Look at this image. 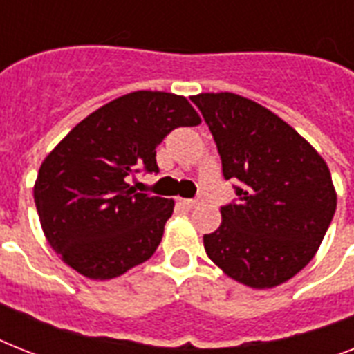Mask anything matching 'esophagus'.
I'll return each mask as SVG.
<instances>
[{
  "label": "esophagus",
  "mask_w": 354,
  "mask_h": 354,
  "mask_svg": "<svg viewBox=\"0 0 354 354\" xmlns=\"http://www.w3.org/2000/svg\"><path fill=\"white\" fill-rule=\"evenodd\" d=\"M180 204L183 205V207H187V209H193V207H196V205H200V200L193 198V200H180Z\"/></svg>",
  "instance_id": "34e87169"
}]
</instances>
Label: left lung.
<instances>
[{
    "instance_id": "obj_1",
    "label": "left lung",
    "mask_w": 354,
    "mask_h": 354,
    "mask_svg": "<svg viewBox=\"0 0 354 354\" xmlns=\"http://www.w3.org/2000/svg\"><path fill=\"white\" fill-rule=\"evenodd\" d=\"M209 127L239 200L204 235L207 257L232 279L274 288L316 255L336 211L325 160L268 108L230 91L191 97Z\"/></svg>"
}]
</instances>
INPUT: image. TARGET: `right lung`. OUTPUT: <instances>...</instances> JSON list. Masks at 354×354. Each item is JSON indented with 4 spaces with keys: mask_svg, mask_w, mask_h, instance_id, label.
<instances>
[{
    "mask_svg": "<svg viewBox=\"0 0 354 354\" xmlns=\"http://www.w3.org/2000/svg\"><path fill=\"white\" fill-rule=\"evenodd\" d=\"M200 122L185 97L132 91L82 119L46 156L35 204L64 263L104 281L154 255L174 200L136 193L127 178L160 171L156 147L174 128Z\"/></svg>",
    "mask_w": 354,
    "mask_h": 354,
    "instance_id": "obj_1",
    "label": "right lung"
}]
</instances>
